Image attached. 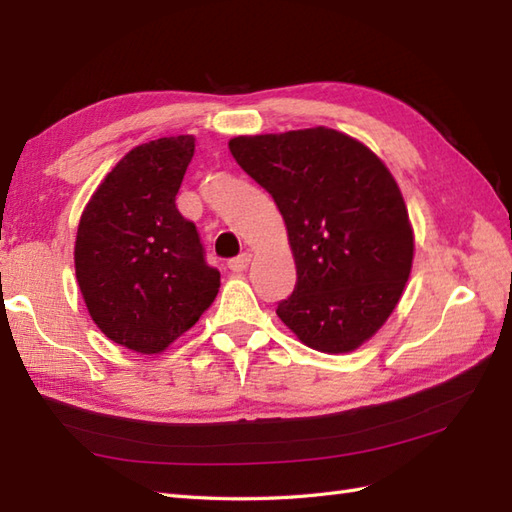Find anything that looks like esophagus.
Returning <instances> with one entry per match:
<instances>
[{
  "instance_id": "esophagus-1",
  "label": "esophagus",
  "mask_w": 512,
  "mask_h": 512,
  "mask_svg": "<svg viewBox=\"0 0 512 512\" xmlns=\"http://www.w3.org/2000/svg\"><path fill=\"white\" fill-rule=\"evenodd\" d=\"M248 264H250V253H242L233 259H228V268H231L233 273H244Z\"/></svg>"
}]
</instances>
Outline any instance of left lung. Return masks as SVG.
Wrapping results in <instances>:
<instances>
[{"mask_svg":"<svg viewBox=\"0 0 512 512\" xmlns=\"http://www.w3.org/2000/svg\"><path fill=\"white\" fill-rule=\"evenodd\" d=\"M228 149L288 228L297 284L279 319L312 350H356L394 312L411 273L413 231L394 176L328 127L237 136Z\"/></svg>","mask_w":512,"mask_h":512,"instance_id":"left-lung-1","label":"left lung"}]
</instances>
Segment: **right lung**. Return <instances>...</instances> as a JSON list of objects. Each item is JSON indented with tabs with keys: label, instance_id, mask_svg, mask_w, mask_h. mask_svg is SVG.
I'll use <instances>...</instances> for the list:
<instances>
[{
	"label": "right lung",
	"instance_id": "1",
	"mask_svg": "<svg viewBox=\"0 0 512 512\" xmlns=\"http://www.w3.org/2000/svg\"><path fill=\"white\" fill-rule=\"evenodd\" d=\"M193 149V136L134 147L94 191L76 231V281L92 321L140 354H158L193 328L220 288L198 228L176 206Z\"/></svg>",
	"mask_w": 512,
	"mask_h": 512
}]
</instances>
